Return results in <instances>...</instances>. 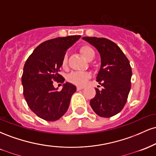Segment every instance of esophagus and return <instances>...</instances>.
<instances>
[{
  "instance_id": "34e87169",
  "label": "esophagus",
  "mask_w": 156,
  "mask_h": 156,
  "mask_svg": "<svg viewBox=\"0 0 156 156\" xmlns=\"http://www.w3.org/2000/svg\"><path fill=\"white\" fill-rule=\"evenodd\" d=\"M83 87H77V90L79 91V90H81V89H83Z\"/></svg>"
}]
</instances>
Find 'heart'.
Listing matches in <instances>:
<instances>
[{
	"instance_id": "heart-1",
	"label": "heart",
	"mask_w": 156,
	"mask_h": 156,
	"mask_svg": "<svg viewBox=\"0 0 156 156\" xmlns=\"http://www.w3.org/2000/svg\"><path fill=\"white\" fill-rule=\"evenodd\" d=\"M80 52L87 60L90 61L94 58L95 53L94 49L89 45H83L80 48ZM62 67L66 69L67 67V55L63 58L62 62ZM90 74L87 72H73L67 76L68 81L70 82L78 87H83L87 83V80L90 78Z\"/></svg>"
}]
</instances>
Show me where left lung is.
Wrapping results in <instances>:
<instances>
[{
    "mask_svg": "<svg viewBox=\"0 0 156 156\" xmlns=\"http://www.w3.org/2000/svg\"><path fill=\"white\" fill-rule=\"evenodd\" d=\"M100 53L101 66L96 80L103 86L90 101L93 111L102 117H111L122 110L128 100L131 83V67L128 58L112 41L105 38L83 37Z\"/></svg>",
    "mask_w": 156,
    "mask_h": 156,
    "instance_id": "1",
    "label": "left lung"
}]
</instances>
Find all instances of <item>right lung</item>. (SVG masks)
Instances as JSON below:
<instances>
[{"mask_svg": "<svg viewBox=\"0 0 156 156\" xmlns=\"http://www.w3.org/2000/svg\"><path fill=\"white\" fill-rule=\"evenodd\" d=\"M80 36L49 39L37 46L23 68V95L30 109L46 121H55L67 112L76 86L67 82L59 92L53 81L64 83L60 67L66 51ZM60 80H59V79Z\"/></svg>", "mask_w": 156, "mask_h": 156, "instance_id": "obj_1", "label": "right lung"}]
</instances>
